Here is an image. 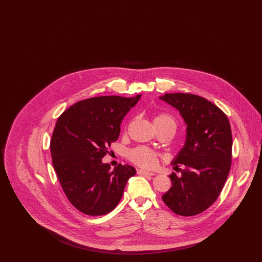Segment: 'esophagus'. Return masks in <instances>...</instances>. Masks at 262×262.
<instances>
[{
  "label": "esophagus",
  "mask_w": 262,
  "mask_h": 262,
  "mask_svg": "<svg viewBox=\"0 0 262 262\" xmlns=\"http://www.w3.org/2000/svg\"><path fill=\"white\" fill-rule=\"evenodd\" d=\"M137 174H143V176H154L155 174L154 173H151L148 171H144V170H141V169L137 170Z\"/></svg>",
  "instance_id": "obj_1"
}]
</instances>
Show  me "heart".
<instances>
[{
	"instance_id": "b5f03b06",
	"label": "heart",
	"mask_w": 262,
	"mask_h": 262,
	"mask_svg": "<svg viewBox=\"0 0 262 262\" xmlns=\"http://www.w3.org/2000/svg\"><path fill=\"white\" fill-rule=\"evenodd\" d=\"M154 125L156 127H168L172 130H176L177 122L174 118L167 114L161 113L155 116ZM128 159L137 166L144 169H154L159 162L158 154L147 147H137L128 152Z\"/></svg>"
}]
</instances>
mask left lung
Wrapping results in <instances>:
<instances>
[{
	"label": "left lung",
	"mask_w": 262,
	"mask_h": 262,
	"mask_svg": "<svg viewBox=\"0 0 262 262\" xmlns=\"http://www.w3.org/2000/svg\"><path fill=\"white\" fill-rule=\"evenodd\" d=\"M159 98L174 107L187 125L185 145L172 162L185 169L181 177L170 174L172 187L162 200L176 214L194 216L210 207L224 187L232 163L231 125L225 113L203 97L167 93Z\"/></svg>",
	"instance_id": "1"
}]
</instances>
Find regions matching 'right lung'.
Returning a JSON list of instances; mask_svg holds the SVG:
<instances>
[{
    "label": "right lung",
    "instance_id": "obj_1",
    "mask_svg": "<svg viewBox=\"0 0 262 262\" xmlns=\"http://www.w3.org/2000/svg\"><path fill=\"white\" fill-rule=\"evenodd\" d=\"M141 95L99 96L79 101L59 117L50 149L62 190L77 210L105 215L118 205L126 182L137 171L119 164L111 170L102 158L120 136V125Z\"/></svg>",
    "mask_w": 262,
    "mask_h": 262
}]
</instances>
